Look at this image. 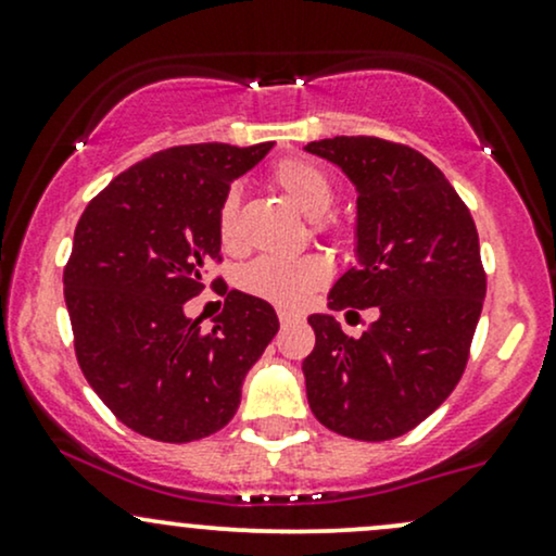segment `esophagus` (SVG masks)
Returning <instances> with one entry per match:
<instances>
[{"label": "esophagus", "instance_id": "34e87169", "mask_svg": "<svg viewBox=\"0 0 556 556\" xmlns=\"http://www.w3.org/2000/svg\"><path fill=\"white\" fill-rule=\"evenodd\" d=\"M277 316H279V324H282V326H287V324H292V320H298L300 316H298V313H292V311H279L277 313Z\"/></svg>", "mask_w": 556, "mask_h": 556}]
</instances>
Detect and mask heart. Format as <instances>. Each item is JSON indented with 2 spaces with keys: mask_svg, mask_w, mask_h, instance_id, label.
Listing matches in <instances>:
<instances>
[{
  "mask_svg": "<svg viewBox=\"0 0 556 556\" xmlns=\"http://www.w3.org/2000/svg\"><path fill=\"white\" fill-rule=\"evenodd\" d=\"M271 184L307 217H318L329 210L337 197L331 173L311 157H285L271 168ZM316 230L342 232L337 217H318ZM217 236L223 249L238 251V197L227 193L217 212ZM331 279V261L324 253H300V256H261L245 264L238 274L240 290L266 303L300 311Z\"/></svg>",
  "mask_w": 556,
  "mask_h": 556,
  "instance_id": "heart-1",
  "label": "heart"
}]
</instances>
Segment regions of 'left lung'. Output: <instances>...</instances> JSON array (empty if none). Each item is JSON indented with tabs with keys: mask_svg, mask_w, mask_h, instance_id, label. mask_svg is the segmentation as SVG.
Here are the masks:
<instances>
[{
	"mask_svg": "<svg viewBox=\"0 0 556 556\" xmlns=\"http://www.w3.org/2000/svg\"><path fill=\"white\" fill-rule=\"evenodd\" d=\"M305 150L357 189V266L331 287L329 307L378 311L359 339L329 313L307 318V404L344 438L393 440L451 396L469 363L486 295L477 225L443 170L412 147L333 137Z\"/></svg>",
	"mask_w": 556,
	"mask_h": 556,
	"instance_id": "8db88e82",
	"label": "left lung"
}]
</instances>
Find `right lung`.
Here are the masks:
<instances>
[{
	"instance_id": "add662e5",
	"label": "right lung",
	"mask_w": 556,
	"mask_h": 556,
	"mask_svg": "<svg viewBox=\"0 0 556 556\" xmlns=\"http://www.w3.org/2000/svg\"><path fill=\"white\" fill-rule=\"evenodd\" d=\"M271 147L155 152L118 173L75 227L64 300L77 363L118 422L144 438L191 443L223 430L245 372L279 331L274 307L238 290L212 331L184 313L223 258L217 212L230 184Z\"/></svg>"
}]
</instances>
